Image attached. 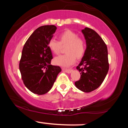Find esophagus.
Listing matches in <instances>:
<instances>
[{"instance_id": "1", "label": "esophagus", "mask_w": 128, "mask_h": 128, "mask_svg": "<svg viewBox=\"0 0 128 128\" xmlns=\"http://www.w3.org/2000/svg\"><path fill=\"white\" fill-rule=\"evenodd\" d=\"M62 70H64V71L65 72L67 73H71L72 70V69H70V68H63Z\"/></svg>"}]
</instances>
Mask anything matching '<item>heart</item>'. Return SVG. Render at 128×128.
<instances>
[{
  "instance_id": "b5f03b06",
  "label": "heart",
  "mask_w": 128,
  "mask_h": 128,
  "mask_svg": "<svg viewBox=\"0 0 128 128\" xmlns=\"http://www.w3.org/2000/svg\"><path fill=\"white\" fill-rule=\"evenodd\" d=\"M58 42L51 38L48 42L49 49L55 54H60L61 47L66 46L64 55L58 56L54 59V62L56 65L68 67L72 65L76 61L84 56L86 50L85 40L78 37L77 34L72 30H66L58 36Z\"/></svg>"
}]
</instances>
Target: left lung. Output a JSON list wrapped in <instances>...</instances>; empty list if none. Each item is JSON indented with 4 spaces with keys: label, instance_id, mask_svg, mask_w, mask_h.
Here are the masks:
<instances>
[{
    "label": "left lung",
    "instance_id": "8db88e82",
    "mask_svg": "<svg viewBox=\"0 0 128 128\" xmlns=\"http://www.w3.org/2000/svg\"><path fill=\"white\" fill-rule=\"evenodd\" d=\"M86 40V49L81 62L76 67L80 78L76 81V87L89 92L102 84L109 70L107 46L95 30L86 28L82 30Z\"/></svg>",
    "mask_w": 128,
    "mask_h": 128
}]
</instances>
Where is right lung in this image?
Instances as JSON below:
<instances>
[{"instance_id":"obj_1","label":"right lung","mask_w":128,"mask_h":128,"mask_svg":"<svg viewBox=\"0 0 128 128\" xmlns=\"http://www.w3.org/2000/svg\"><path fill=\"white\" fill-rule=\"evenodd\" d=\"M56 29L54 25L39 27L27 40L22 50L19 63L22 79L28 89L36 94L49 92L61 71L60 66L50 64L53 57L48 46Z\"/></svg>"}]
</instances>
